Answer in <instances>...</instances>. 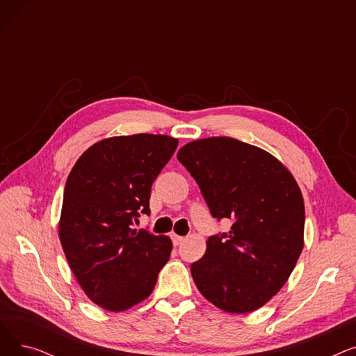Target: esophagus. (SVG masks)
Masks as SVG:
<instances>
[{"instance_id":"obj_1","label":"esophagus","mask_w":356,"mask_h":356,"mask_svg":"<svg viewBox=\"0 0 356 356\" xmlns=\"http://www.w3.org/2000/svg\"><path fill=\"white\" fill-rule=\"evenodd\" d=\"M172 241H173V245H175V247H177V245H180L181 242L184 241V236H180V235L172 234Z\"/></svg>"}]
</instances>
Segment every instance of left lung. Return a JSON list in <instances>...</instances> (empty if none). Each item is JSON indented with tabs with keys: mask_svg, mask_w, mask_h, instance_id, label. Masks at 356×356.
<instances>
[{
	"mask_svg": "<svg viewBox=\"0 0 356 356\" xmlns=\"http://www.w3.org/2000/svg\"><path fill=\"white\" fill-rule=\"evenodd\" d=\"M177 160L211 215L232 220L229 232L208 238L207 252L191 266L196 287L229 313L264 306L303 250L305 202L294 177L264 149L229 137L192 141Z\"/></svg>",
	"mask_w": 356,
	"mask_h": 356,
	"instance_id": "1",
	"label": "left lung"
}]
</instances>
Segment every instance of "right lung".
Returning a JSON list of instances; mask_svg holds the SVG:
<instances>
[{
	"instance_id": "1",
	"label": "right lung",
	"mask_w": 356,
	"mask_h": 356,
	"mask_svg": "<svg viewBox=\"0 0 356 356\" xmlns=\"http://www.w3.org/2000/svg\"><path fill=\"white\" fill-rule=\"evenodd\" d=\"M177 144L153 134L106 138L86 149L66 180L62 247L85 294L105 310L145 300L170 258V238L131 227L149 215L152 184Z\"/></svg>"
}]
</instances>
